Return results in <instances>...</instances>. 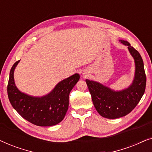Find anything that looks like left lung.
<instances>
[{
	"instance_id": "1",
	"label": "left lung",
	"mask_w": 152,
	"mask_h": 152,
	"mask_svg": "<svg viewBox=\"0 0 152 152\" xmlns=\"http://www.w3.org/2000/svg\"><path fill=\"white\" fill-rule=\"evenodd\" d=\"M121 43L127 45L136 64V74L132 86L115 92L99 83L86 80L97 111L102 117L109 119L119 118L129 113L142 98L146 87V75L140 53L127 41H121Z\"/></svg>"
}]
</instances>
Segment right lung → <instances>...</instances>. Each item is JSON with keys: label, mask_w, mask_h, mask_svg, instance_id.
I'll list each match as a JSON object with an SVG mask.
<instances>
[{"label": "right lung", "mask_w": 152, "mask_h": 152, "mask_svg": "<svg viewBox=\"0 0 152 152\" xmlns=\"http://www.w3.org/2000/svg\"><path fill=\"white\" fill-rule=\"evenodd\" d=\"M19 61L12 66L8 81L7 95L12 106L20 116L35 125L50 126L59 123L68 111L69 94L80 80V75L75 74L60 82L46 96L33 97L20 92L14 84V70Z\"/></svg>", "instance_id": "add662e5"}]
</instances>
